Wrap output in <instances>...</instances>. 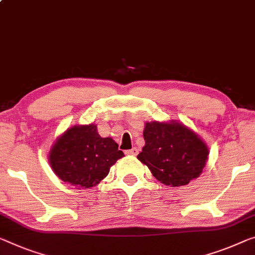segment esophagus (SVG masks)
Wrapping results in <instances>:
<instances>
[{
  "label": "esophagus",
  "mask_w": 255,
  "mask_h": 255,
  "mask_svg": "<svg viewBox=\"0 0 255 255\" xmlns=\"http://www.w3.org/2000/svg\"><path fill=\"white\" fill-rule=\"evenodd\" d=\"M138 152H139V150L136 149V148H132L131 150H127V151H125V154H127V155H131V156H136V155H138Z\"/></svg>",
  "instance_id": "esophagus-1"
}]
</instances>
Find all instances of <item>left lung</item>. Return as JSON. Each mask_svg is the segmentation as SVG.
I'll return each instance as SVG.
<instances>
[{"label":"left lung","instance_id":"8db88e82","mask_svg":"<svg viewBox=\"0 0 255 255\" xmlns=\"http://www.w3.org/2000/svg\"><path fill=\"white\" fill-rule=\"evenodd\" d=\"M143 138L146 143L136 158L164 185H188L205 167L209 148L198 134L182 123L148 122L144 124Z\"/></svg>","mask_w":255,"mask_h":255}]
</instances>
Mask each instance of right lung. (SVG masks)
Segmentation results:
<instances>
[{
    "label": "right lung",
    "mask_w": 255,
    "mask_h": 255,
    "mask_svg": "<svg viewBox=\"0 0 255 255\" xmlns=\"http://www.w3.org/2000/svg\"><path fill=\"white\" fill-rule=\"evenodd\" d=\"M123 156L114 140L101 138L97 125H74L53 143L49 162L62 181L87 189L107 177L109 168Z\"/></svg>",
    "instance_id": "right-lung-1"
}]
</instances>
